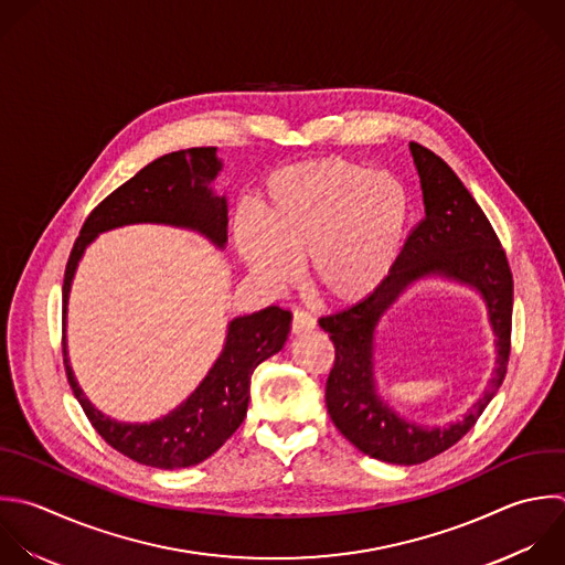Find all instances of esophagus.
Instances as JSON below:
<instances>
[{"instance_id":"esophagus-1","label":"esophagus","mask_w":565,"mask_h":565,"mask_svg":"<svg viewBox=\"0 0 565 565\" xmlns=\"http://www.w3.org/2000/svg\"><path fill=\"white\" fill-rule=\"evenodd\" d=\"M313 327H316V320L307 311H302V309L294 311V320H291L294 333H305V331H311Z\"/></svg>"}]
</instances>
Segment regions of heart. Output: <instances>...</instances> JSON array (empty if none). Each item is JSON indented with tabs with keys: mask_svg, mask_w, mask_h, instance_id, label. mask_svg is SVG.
Returning <instances> with one entry per match:
<instances>
[{
	"mask_svg": "<svg viewBox=\"0 0 565 565\" xmlns=\"http://www.w3.org/2000/svg\"><path fill=\"white\" fill-rule=\"evenodd\" d=\"M406 194L384 172L344 159L305 161L274 172L260 223L243 216L234 238L247 267L282 289L309 260L313 289L331 302H358L388 276L406 225Z\"/></svg>",
	"mask_w": 565,
	"mask_h": 565,
	"instance_id": "b5f03b06",
	"label": "heart"
}]
</instances>
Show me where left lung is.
Segmentation results:
<instances>
[{"label": "left lung", "mask_w": 565, "mask_h": 565, "mask_svg": "<svg viewBox=\"0 0 565 565\" xmlns=\"http://www.w3.org/2000/svg\"><path fill=\"white\" fill-rule=\"evenodd\" d=\"M408 148L422 183L424 218L411 230L388 276L373 294L318 320L335 347L324 393L335 428L364 455L399 466L428 461L475 426L503 382L512 329V274L492 225L435 152L419 143ZM430 273L482 294L498 335V366L484 395L463 420L426 429L406 423L379 399L372 375V338L379 318L396 296Z\"/></svg>", "instance_id": "1"}]
</instances>
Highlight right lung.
<instances>
[{
    "instance_id": "obj_1",
    "label": "right lung",
    "mask_w": 565,
    "mask_h": 565,
    "mask_svg": "<svg viewBox=\"0 0 565 565\" xmlns=\"http://www.w3.org/2000/svg\"><path fill=\"white\" fill-rule=\"evenodd\" d=\"M223 163L216 148H190L166 154L106 196L86 218L64 274V364L71 388L95 430L121 455L143 466L174 470L205 461L243 424L254 369L278 353L287 340L291 313L267 307L227 324L225 347L196 386L172 413L150 424L106 417L79 388L66 351V309L71 285L86 247L102 234L132 223H163L201 232L216 247L227 243V199L210 183Z\"/></svg>"
}]
</instances>
